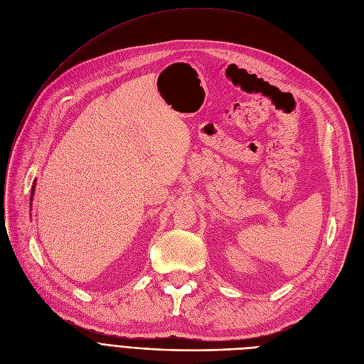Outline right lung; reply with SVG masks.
Here are the masks:
<instances>
[{
	"mask_svg": "<svg viewBox=\"0 0 364 364\" xmlns=\"http://www.w3.org/2000/svg\"><path fill=\"white\" fill-rule=\"evenodd\" d=\"M35 186H36V181H35V183H33V186H32V195H31V203L33 201V192H35Z\"/></svg>",
	"mask_w": 364,
	"mask_h": 364,
	"instance_id": "obj_1",
	"label": "right lung"
}]
</instances>
